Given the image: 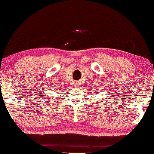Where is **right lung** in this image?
Listing matches in <instances>:
<instances>
[{"label": "right lung", "mask_w": 154, "mask_h": 154, "mask_svg": "<svg viewBox=\"0 0 154 154\" xmlns=\"http://www.w3.org/2000/svg\"><path fill=\"white\" fill-rule=\"evenodd\" d=\"M59 88H58V87H57V88H54L53 90H53V92H50V95H49V94H48V95H45L46 97H45V99H51V97H52V94H54V93H57V92L58 91H59Z\"/></svg>", "instance_id": "right-lung-1"}]
</instances>
